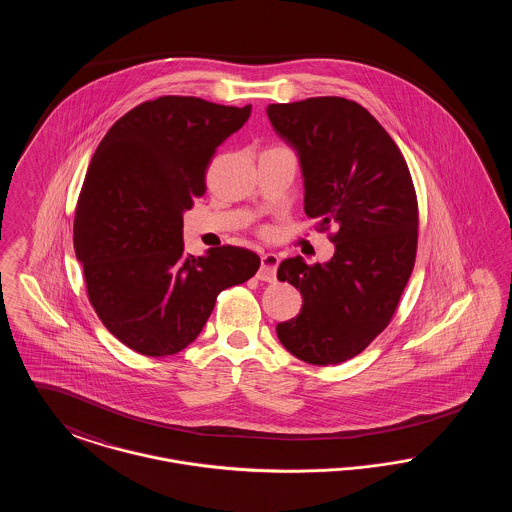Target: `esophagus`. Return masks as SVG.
Returning <instances> with one entry per match:
<instances>
[{
	"label": "esophagus",
	"mask_w": 512,
	"mask_h": 512,
	"mask_svg": "<svg viewBox=\"0 0 512 512\" xmlns=\"http://www.w3.org/2000/svg\"><path fill=\"white\" fill-rule=\"evenodd\" d=\"M280 265V259L278 255L274 253H265L261 257V268L257 272V278L263 280V282H274L276 280V268Z\"/></svg>",
	"instance_id": "esophagus-1"
}]
</instances>
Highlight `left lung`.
Segmentation results:
<instances>
[{
	"label": "left lung",
	"instance_id": "1",
	"mask_svg": "<svg viewBox=\"0 0 512 512\" xmlns=\"http://www.w3.org/2000/svg\"><path fill=\"white\" fill-rule=\"evenodd\" d=\"M268 119L297 151L305 182V213L318 230L336 226L334 257L307 265L280 263L278 280L295 286L303 307L276 334L309 365L353 359L388 324L416 257L418 203L409 167L363 105L326 96L272 103Z\"/></svg>",
	"mask_w": 512,
	"mask_h": 512
}]
</instances>
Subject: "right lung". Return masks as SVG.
Returning <instances> with one entry per match:
<instances>
[{
    "label": "right lung",
    "instance_id": "right-lung-1",
    "mask_svg": "<svg viewBox=\"0 0 512 512\" xmlns=\"http://www.w3.org/2000/svg\"><path fill=\"white\" fill-rule=\"evenodd\" d=\"M251 105L192 96L144 101L115 122L86 172L74 213V251L103 326L147 357L182 351L211 317L217 295L244 284L257 253L222 245L184 255V211L205 194L217 147Z\"/></svg>",
    "mask_w": 512,
    "mask_h": 512
}]
</instances>
